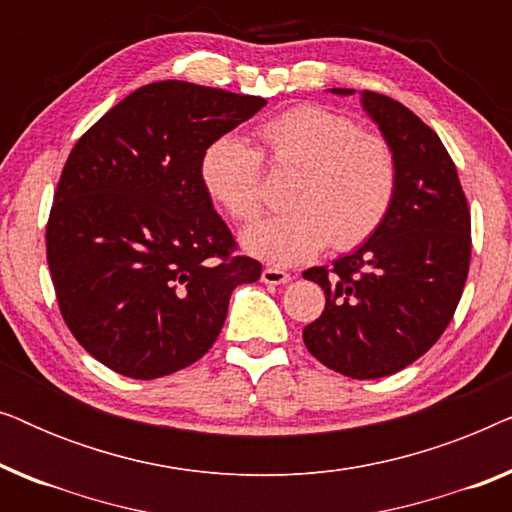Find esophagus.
<instances>
[{
  "label": "esophagus",
  "instance_id": "34e87169",
  "mask_svg": "<svg viewBox=\"0 0 512 512\" xmlns=\"http://www.w3.org/2000/svg\"><path fill=\"white\" fill-rule=\"evenodd\" d=\"M261 279L265 284H286V282H291V275L282 268H265Z\"/></svg>",
  "mask_w": 512,
  "mask_h": 512
}]
</instances>
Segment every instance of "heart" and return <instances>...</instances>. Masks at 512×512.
<instances>
[{
	"label": "heart",
	"instance_id": "b5f03b06",
	"mask_svg": "<svg viewBox=\"0 0 512 512\" xmlns=\"http://www.w3.org/2000/svg\"><path fill=\"white\" fill-rule=\"evenodd\" d=\"M261 151L235 135H221L200 156L207 198L237 223L254 221L263 207V159L272 170L293 172L284 214L242 235L249 254L275 265L310 261L328 244L352 251L366 244L394 209L398 160L387 139L363 132L352 116L298 104L256 130Z\"/></svg>",
	"mask_w": 512,
	"mask_h": 512
}]
</instances>
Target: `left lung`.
Masks as SVG:
<instances>
[{"label":"left lung","mask_w":512,"mask_h":512,"mask_svg":"<svg viewBox=\"0 0 512 512\" xmlns=\"http://www.w3.org/2000/svg\"><path fill=\"white\" fill-rule=\"evenodd\" d=\"M361 102L396 151L398 195L366 244L303 272L326 293L303 340L335 373L377 380L429 352L452 321L471 265V209L450 153L422 118L380 93L366 90Z\"/></svg>","instance_id":"obj_1"}]
</instances>
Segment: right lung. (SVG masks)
Wrapping results in <instances>:
<instances>
[{"mask_svg":"<svg viewBox=\"0 0 512 512\" xmlns=\"http://www.w3.org/2000/svg\"><path fill=\"white\" fill-rule=\"evenodd\" d=\"M263 104L149 83L69 153L46 223L48 270L67 328L114 373L156 380L191 366L219 338L235 286L261 277L198 170L205 146Z\"/></svg>","mask_w":512,"mask_h":512,"instance_id":"obj_1","label":"right lung"}]
</instances>
